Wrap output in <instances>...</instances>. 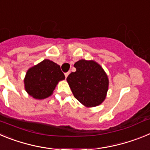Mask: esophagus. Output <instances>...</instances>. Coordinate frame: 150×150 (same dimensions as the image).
Instances as JSON below:
<instances>
[{"mask_svg": "<svg viewBox=\"0 0 150 150\" xmlns=\"http://www.w3.org/2000/svg\"><path fill=\"white\" fill-rule=\"evenodd\" d=\"M69 74H70V72H67V73H65V74H64V76H65L66 78H67V76H68Z\"/></svg>", "mask_w": 150, "mask_h": 150, "instance_id": "obj_1", "label": "esophagus"}]
</instances>
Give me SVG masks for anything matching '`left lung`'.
Wrapping results in <instances>:
<instances>
[{
  "label": "left lung",
  "mask_w": 150,
  "mask_h": 150,
  "mask_svg": "<svg viewBox=\"0 0 150 150\" xmlns=\"http://www.w3.org/2000/svg\"><path fill=\"white\" fill-rule=\"evenodd\" d=\"M76 69L67 78L75 98L86 107L100 105L107 97L109 79L103 67L94 60L81 59L74 64Z\"/></svg>",
  "instance_id": "1"
}]
</instances>
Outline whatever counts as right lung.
Segmentation results:
<instances>
[{
	"label": "right lung",
	"mask_w": 150,
	"mask_h": 150,
	"mask_svg": "<svg viewBox=\"0 0 150 150\" xmlns=\"http://www.w3.org/2000/svg\"><path fill=\"white\" fill-rule=\"evenodd\" d=\"M65 79L60 66L49 59H44L27 71L25 89L30 96L42 100L51 96L59 82Z\"/></svg>",
	"instance_id": "1"
}]
</instances>
